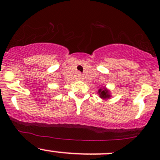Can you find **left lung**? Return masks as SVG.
Instances as JSON below:
<instances>
[{
    "instance_id": "obj_1",
    "label": "left lung",
    "mask_w": 160,
    "mask_h": 160,
    "mask_svg": "<svg viewBox=\"0 0 160 160\" xmlns=\"http://www.w3.org/2000/svg\"><path fill=\"white\" fill-rule=\"evenodd\" d=\"M98 93H100V97L103 99H106V98H110V94H109V91L105 88L104 89H100Z\"/></svg>"
}]
</instances>
